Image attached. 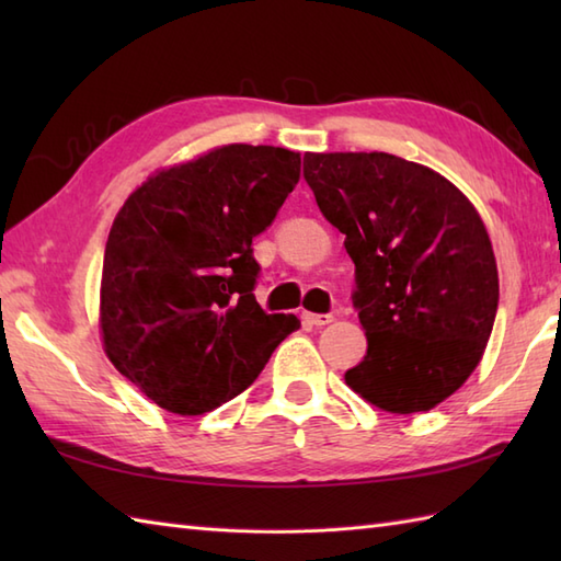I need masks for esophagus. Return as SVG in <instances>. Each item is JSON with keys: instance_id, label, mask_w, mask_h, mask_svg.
Returning <instances> with one entry per match:
<instances>
[{"instance_id": "34e87169", "label": "esophagus", "mask_w": 561, "mask_h": 561, "mask_svg": "<svg viewBox=\"0 0 561 561\" xmlns=\"http://www.w3.org/2000/svg\"><path fill=\"white\" fill-rule=\"evenodd\" d=\"M304 323L306 325H316V328H323L332 323V316L330 313H304Z\"/></svg>"}]
</instances>
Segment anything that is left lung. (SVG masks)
Segmentation results:
<instances>
[{
  "mask_svg": "<svg viewBox=\"0 0 561 561\" xmlns=\"http://www.w3.org/2000/svg\"><path fill=\"white\" fill-rule=\"evenodd\" d=\"M304 178L356 267L368 347L344 380L390 414L434 410L494 328L499 272L480 211L440 173L386 151H308Z\"/></svg>",
  "mask_w": 561,
  "mask_h": 561,
  "instance_id": "1",
  "label": "left lung"
}]
</instances>
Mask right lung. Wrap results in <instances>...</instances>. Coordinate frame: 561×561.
Segmentation results:
<instances>
[{
	"label": "right lung",
	"instance_id": "right-lung-1",
	"mask_svg": "<svg viewBox=\"0 0 561 561\" xmlns=\"http://www.w3.org/2000/svg\"><path fill=\"white\" fill-rule=\"evenodd\" d=\"M299 178V151L224 145L149 175L117 211L103 255L101 340L159 408L217 410L301 328L257 306L250 248Z\"/></svg>",
	"mask_w": 561,
	"mask_h": 561
}]
</instances>
